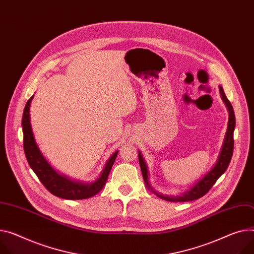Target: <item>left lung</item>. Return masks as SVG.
Listing matches in <instances>:
<instances>
[{
    "mask_svg": "<svg viewBox=\"0 0 254 254\" xmlns=\"http://www.w3.org/2000/svg\"><path fill=\"white\" fill-rule=\"evenodd\" d=\"M220 87V92H221V96L224 101V103L226 104L228 111H229V122H228V129L226 132V136H225V140H224V144L222 146V150L221 153L219 155V159L217 161V164L213 166V168L205 175V176L199 180L196 184H195L190 190L186 191L185 193H183L181 196H165V195H161L158 194L157 192H154L152 190V188L150 187V185L148 184V173H147V168L146 165L143 161V158L140 152H138V160H139V165H140V169H141V173H142V177L145 183V186L148 190H150L151 192L155 193L158 195L159 197L168 200V201H191V200H195L198 199L200 197H202L203 195H205L208 190L213 186V184L217 182V180L222 176V175L225 173V171L227 170L232 155H233V149H234V129H235V114H234V110L233 107L230 103V101L227 99V96L223 90L222 86Z\"/></svg>",
    "mask_w": 254,
    "mask_h": 254,
    "instance_id": "1",
    "label": "left lung"
}]
</instances>
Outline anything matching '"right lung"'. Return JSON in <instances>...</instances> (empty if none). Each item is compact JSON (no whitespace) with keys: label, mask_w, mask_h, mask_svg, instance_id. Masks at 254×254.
I'll return each instance as SVG.
<instances>
[{"label":"right lung","mask_w":254,"mask_h":254,"mask_svg":"<svg viewBox=\"0 0 254 254\" xmlns=\"http://www.w3.org/2000/svg\"><path fill=\"white\" fill-rule=\"evenodd\" d=\"M32 97L33 95L27 101L22 116L23 147L30 168L36 174L43 185L55 196L71 200L85 199L94 196L105 186L118 151H116L109 159L100 177L92 183L74 182L65 176H61L49 165L35 143L29 120V107Z\"/></svg>","instance_id":"obj_1"}]
</instances>
